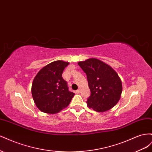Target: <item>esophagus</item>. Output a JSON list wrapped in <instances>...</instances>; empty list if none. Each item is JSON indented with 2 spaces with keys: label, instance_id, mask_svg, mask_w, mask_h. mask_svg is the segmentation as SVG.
<instances>
[{
  "label": "esophagus",
  "instance_id": "esophagus-1",
  "mask_svg": "<svg viewBox=\"0 0 152 152\" xmlns=\"http://www.w3.org/2000/svg\"><path fill=\"white\" fill-rule=\"evenodd\" d=\"M80 93V89H78V90H77L76 91V93H77V94H79Z\"/></svg>",
  "mask_w": 152,
  "mask_h": 152
}]
</instances>
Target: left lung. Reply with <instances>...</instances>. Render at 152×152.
Instances as JSON below:
<instances>
[{
    "label": "left lung",
    "mask_w": 152,
    "mask_h": 152,
    "mask_svg": "<svg viewBox=\"0 0 152 152\" xmlns=\"http://www.w3.org/2000/svg\"><path fill=\"white\" fill-rule=\"evenodd\" d=\"M78 65L86 73L91 91L87 106L96 112H103L116 105L122 91V82L116 72L96 58L80 61Z\"/></svg>",
    "instance_id": "8db88e82"
}]
</instances>
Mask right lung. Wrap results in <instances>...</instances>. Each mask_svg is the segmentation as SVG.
I'll return each instance as SVG.
<instances>
[{
  "instance_id": "add662e5",
  "label": "right lung",
  "mask_w": 152,
  "mask_h": 152,
  "mask_svg": "<svg viewBox=\"0 0 152 152\" xmlns=\"http://www.w3.org/2000/svg\"><path fill=\"white\" fill-rule=\"evenodd\" d=\"M68 64L63 61H53L41 69L34 78L31 94L36 106L42 112H59L68 107L74 96L62 77Z\"/></svg>"
}]
</instances>
